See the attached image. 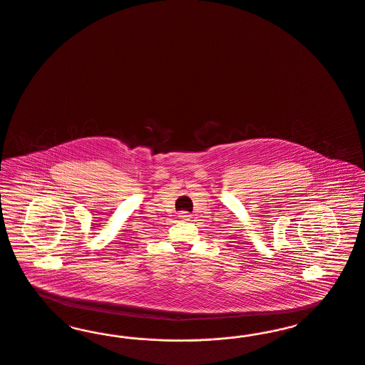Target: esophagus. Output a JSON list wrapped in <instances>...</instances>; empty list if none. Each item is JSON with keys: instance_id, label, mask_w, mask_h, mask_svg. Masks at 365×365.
Here are the masks:
<instances>
[{"instance_id": "1", "label": "esophagus", "mask_w": 365, "mask_h": 365, "mask_svg": "<svg viewBox=\"0 0 365 365\" xmlns=\"http://www.w3.org/2000/svg\"><path fill=\"white\" fill-rule=\"evenodd\" d=\"M191 217L192 215L188 211H180V212H178V218L182 220V221H190Z\"/></svg>"}]
</instances>
